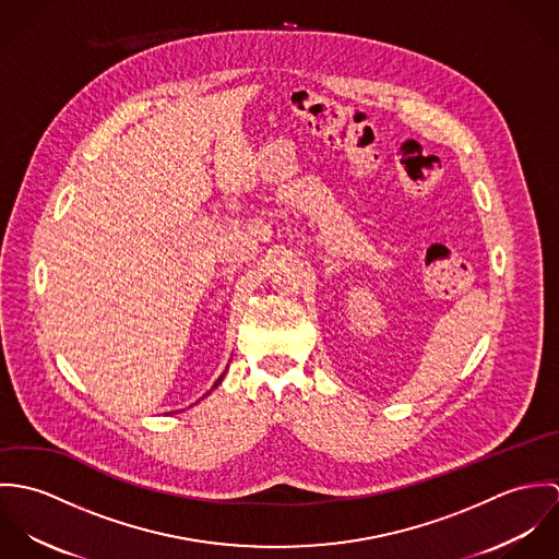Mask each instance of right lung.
<instances>
[{"label":"right lung","instance_id":"right-lung-1","mask_svg":"<svg viewBox=\"0 0 559 559\" xmlns=\"http://www.w3.org/2000/svg\"><path fill=\"white\" fill-rule=\"evenodd\" d=\"M222 379H224V374H222V377H219V379H217V381H215V385H213V388H217V385H219V383H222ZM209 394H211V392H209Z\"/></svg>","mask_w":559,"mask_h":559}]
</instances>
